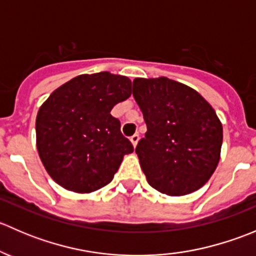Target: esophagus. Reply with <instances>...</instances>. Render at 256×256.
<instances>
[{"instance_id":"obj_1","label":"esophagus","mask_w":256,"mask_h":256,"mask_svg":"<svg viewBox=\"0 0 256 256\" xmlns=\"http://www.w3.org/2000/svg\"><path fill=\"white\" fill-rule=\"evenodd\" d=\"M138 140H140V138H138V134H136V135H134V136H131V138H130L131 144H132V146H134V147H136V144H138Z\"/></svg>"}]
</instances>
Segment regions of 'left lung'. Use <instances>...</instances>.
I'll list each match as a JSON object with an SVG mask.
<instances>
[{
    "label": "left lung",
    "instance_id": "1",
    "mask_svg": "<svg viewBox=\"0 0 256 256\" xmlns=\"http://www.w3.org/2000/svg\"><path fill=\"white\" fill-rule=\"evenodd\" d=\"M132 95L147 126L135 150L147 182L168 196L202 187L218 166L223 142V126L210 104L166 76L136 78Z\"/></svg>",
    "mask_w": 256,
    "mask_h": 256
}]
</instances>
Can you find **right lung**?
I'll return each instance as SVG.
<instances>
[{
  "instance_id": "obj_1",
  "label": "right lung",
  "mask_w": 256,
  "mask_h": 256,
  "mask_svg": "<svg viewBox=\"0 0 256 256\" xmlns=\"http://www.w3.org/2000/svg\"><path fill=\"white\" fill-rule=\"evenodd\" d=\"M131 95V80L109 72L82 74L54 90L36 118L37 150L49 176L90 193L112 182L134 146L110 114Z\"/></svg>"
}]
</instances>
